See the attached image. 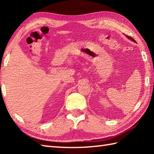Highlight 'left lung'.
<instances>
[{
	"instance_id": "8db88e82",
	"label": "left lung",
	"mask_w": 154,
	"mask_h": 154,
	"mask_svg": "<svg viewBox=\"0 0 154 154\" xmlns=\"http://www.w3.org/2000/svg\"><path fill=\"white\" fill-rule=\"evenodd\" d=\"M127 37H128V38L130 39V40H131L132 41H133L134 42H136V41H135L134 40V39H133L132 37H130V36H127Z\"/></svg>"
}]
</instances>
